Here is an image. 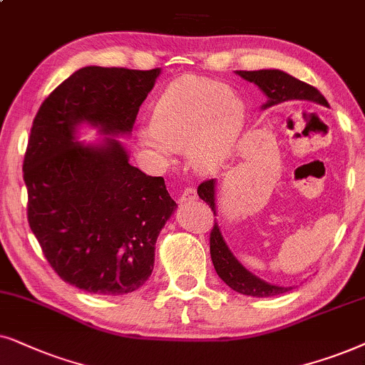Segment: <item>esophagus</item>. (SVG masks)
<instances>
[{
	"label": "esophagus",
	"mask_w": 365,
	"mask_h": 365,
	"mask_svg": "<svg viewBox=\"0 0 365 365\" xmlns=\"http://www.w3.org/2000/svg\"><path fill=\"white\" fill-rule=\"evenodd\" d=\"M197 198V190L193 187H187L185 190L182 192V195H180L178 202L180 203H187V202H193Z\"/></svg>",
	"instance_id": "obj_1"
}]
</instances>
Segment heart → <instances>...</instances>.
I'll use <instances>...</instances> for the list:
<instances>
[{"label":"heart","mask_w":365,"mask_h":365,"mask_svg":"<svg viewBox=\"0 0 365 365\" xmlns=\"http://www.w3.org/2000/svg\"><path fill=\"white\" fill-rule=\"evenodd\" d=\"M245 103L235 91L213 80L183 76L170 83L150 111V128L137 133L138 147L158 163L172 162L183 147L187 162L202 173L222 168L239 147Z\"/></svg>","instance_id":"b5f03b06"}]
</instances>
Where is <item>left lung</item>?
<instances>
[{
    "instance_id": "left-lung-1",
    "label": "left lung",
    "mask_w": 365,
    "mask_h": 365,
    "mask_svg": "<svg viewBox=\"0 0 365 365\" xmlns=\"http://www.w3.org/2000/svg\"><path fill=\"white\" fill-rule=\"evenodd\" d=\"M237 75L259 86L262 93L267 96V101L262 105V110L272 108V106L289 103V101H312V103L327 106V100L317 88L310 86L304 81L297 80L289 73L282 70H257V71H237ZM215 188L217 180H207L198 185V197L212 207L213 215H217L215 203ZM210 255L213 267L218 277L235 292L250 295V297H274V295L284 294L292 287H282L259 279V277L247 270L240 264L239 259L228 249L225 239H223L218 222L212 228L210 233Z\"/></svg>"
}]
</instances>
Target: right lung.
<instances>
[{
	"instance_id": "right-lung-1",
	"label": "right lung",
	"mask_w": 365,
	"mask_h": 365,
	"mask_svg": "<svg viewBox=\"0 0 365 365\" xmlns=\"http://www.w3.org/2000/svg\"><path fill=\"white\" fill-rule=\"evenodd\" d=\"M162 70L85 66L43 101L23 163L28 222L53 270L90 294L125 295L152 275L155 244L177 203L118 138ZM85 124L102 137L77 140Z\"/></svg>"
}]
</instances>
